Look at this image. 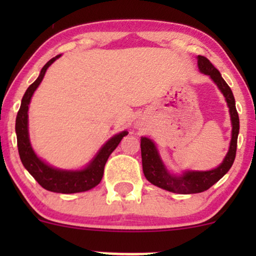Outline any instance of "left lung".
Instances as JSON below:
<instances>
[{"label": "left lung", "mask_w": 256, "mask_h": 256, "mask_svg": "<svg viewBox=\"0 0 256 256\" xmlns=\"http://www.w3.org/2000/svg\"><path fill=\"white\" fill-rule=\"evenodd\" d=\"M198 66L200 72L206 76H210L214 84L222 91L226 104H228V112H230L232 125L231 140L228 152L225 155L222 162L218 167L210 170V171H190L189 170V171H183L182 174H174V173L170 172L167 170L166 165L160 156L156 144L152 142L150 138H140L142 166L146 180L150 182L155 186L167 190V192L183 194V195L206 192L228 172L232 164H234V158H236L237 137H238L240 132L238 113H237L234 94H232L230 86L226 84L220 72L210 64V61L207 58L198 55Z\"/></svg>", "instance_id": "1"}]
</instances>
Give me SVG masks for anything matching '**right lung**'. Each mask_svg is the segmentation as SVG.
I'll use <instances>...</instances> for the list:
<instances>
[{
    "instance_id": "right-lung-1",
    "label": "right lung",
    "mask_w": 256,
    "mask_h": 256,
    "mask_svg": "<svg viewBox=\"0 0 256 256\" xmlns=\"http://www.w3.org/2000/svg\"><path fill=\"white\" fill-rule=\"evenodd\" d=\"M60 55H56L49 60L40 70V76L28 88L22 100V106L18 112L16 120V132L18 140V150H19L20 160L28 173L38 182L40 186L46 190L58 194H76L83 192L92 189L100 184L104 177V165L108 158L114 149L118 146L120 140L128 134V131H122L110 137L104 146L100 148L96 155L89 161L84 168L80 170H62L54 167L42 160L34 152L30 142L28 134V104L36 89L42 83L44 74L49 66L58 60Z\"/></svg>"
}]
</instances>
